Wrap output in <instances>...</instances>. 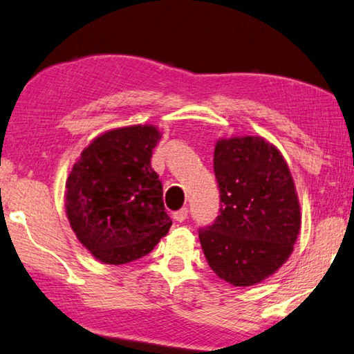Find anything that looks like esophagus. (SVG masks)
<instances>
[{"instance_id":"1","label":"esophagus","mask_w":354,"mask_h":354,"mask_svg":"<svg viewBox=\"0 0 354 354\" xmlns=\"http://www.w3.org/2000/svg\"><path fill=\"white\" fill-rule=\"evenodd\" d=\"M187 216H189L187 207H181V209H179V211L173 212V217H175L176 222H184L187 218Z\"/></svg>"}]
</instances>
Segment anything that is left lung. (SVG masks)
Here are the masks:
<instances>
[{"label": "left lung", "instance_id": "obj_1", "mask_svg": "<svg viewBox=\"0 0 354 354\" xmlns=\"http://www.w3.org/2000/svg\"><path fill=\"white\" fill-rule=\"evenodd\" d=\"M214 175L221 209L198 230L201 249L222 280L255 285L288 260L299 234L293 178L279 149L260 137L218 140Z\"/></svg>", "mask_w": 354, "mask_h": 354}]
</instances>
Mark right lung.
I'll list each match as a JSON object with an SVG mask.
<instances>
[{
	"label": "right lung",
	"instance_id": "add662e5",
	"mask_svg": "<svg viewBox=\"0 0 354 354\" xmlns=\"http://www.w3.org/2000/svg\"><path fill=\"white\" fill-rule=\"evenodd\" d=\"M154 126L105 132L82 151L66 181V214L77 238L106 265L148 255L171 227L151 167Z\"/></svg>",
	"mask_w": 354,
	"mask_h": 354
}]
</instances>
